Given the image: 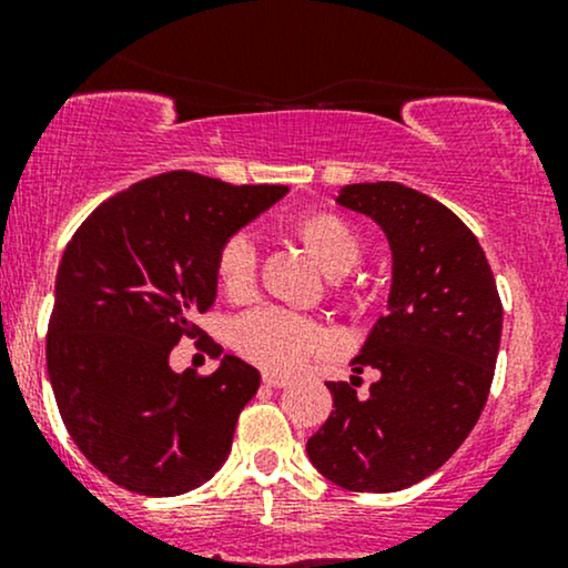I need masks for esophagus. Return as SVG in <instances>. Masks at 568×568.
<instances>
[{"instance_id":"esophagus-1","label":"esophagus","mask_w":568,"mask_h":568,"mask_svg":"<svg viewBox=\"0 0 568 568\" xmlns=\"http://www.w3.org/2000/svg\"><path fill=\"white\" fill-rule=\"evenodd\" d=\"M262 382L266 384V387H275V389H283V387H288V379H285V376H277V374H264L262 376Z\"/></svg>"}]
</instances>
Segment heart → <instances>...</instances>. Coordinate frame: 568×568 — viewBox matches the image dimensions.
I'll return each instance as SVG.
<instances>
[{
	"instance_id": "heart-1",
	"label": "heart",
	"mask_w": 568,
	"mask_h": 568,
	"mask_svg": "<svg viewBox=\"0 0 568 568\" xmlns=\"http://www.w3.org/2000/svg\"><path fill=\"white\" fill-rule=\"evenodd\" d=\"M298 237L310 247L312 256L325 270L347 272L361 256V237L344 219L331 213H315L296 224ZM219 288L232 302H245L256 293L258 283V243L251 232H237L224 240L216 256ZM232 344L240 355L256 366L288 374L304 361L325 349L328 331L312 317L285 310V306L262 304L234 317Z\"/></svg>"
}]
</instances>
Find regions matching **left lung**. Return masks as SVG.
I'll return each instance as SVG.
<instances>
[{
	"mask_svg": "<svg viewBox=\"0 0 568 568\" xmlns=\"http://www.w3.org/2000/svg\"><path fill=\"white\" fill-rule=\"evenodd\" d=\"M338 205L366 213L393 247L387 315L352 371H379L368 395L357 376L328 382L334 410L306 440L310 462L349 491H400L433 475L465 443L491 389L501 302L491 266L465 221L395 181L349 184Z\"/></svg>",
	"mask_w": 568,
	"mask_h": 568,
	"instance_id": "obj_1",
	"label": "left lung"
}]
</instances>
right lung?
Segmentation results:
<instances>
[{"instance_id":"obj_1","label":"right lung","mask_w":568,"mask_h":568,"mask_svg":"<svg viewBox=\"0 0 568 568\" xmlns=\"http://www.w3.org/2000/svg\"><path fill=\"white\" fill-rule=\"evenodd\" d=\"M288 192L192 171L139 181L95 207L63 251L48 325V374L71 440L116 486L192 491L221 470L258 371L226 355L207 376L171 371L194 315L216 302L226 237ZM200 347L221 355L213 338Z\"/></svg>"}]
</instances>
